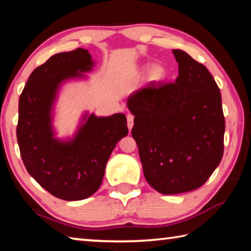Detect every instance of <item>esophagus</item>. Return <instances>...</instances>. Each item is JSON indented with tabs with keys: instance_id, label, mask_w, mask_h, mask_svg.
<instances>
[{
	"instance_id": "esophagus-1",
	"label": "esophagus",
	"mask_w": 251,
	"mask_h": 251,
	"mask_svg": "<svg viewBox=\"0 0 251 251\" xmlns=\"http://www.w3.org/2000/svg\"><path fill=\"white\" fill-rule=\"evenodd\" d=\"M133 126H134V116L131 115V114H128V115H127V127H128L129 130H131Z\"/></svg>"
}]
</instances>
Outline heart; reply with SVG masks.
Here are the masks:
<instances>
[{
  "mask_svg": "<svg viewBox=\"0 0 251 251\" xmlns=\"http://www.w3.org/2000/svg\"><path fill=\"white\" fill-rule=\"evenodd\" d=\"M151 78L154 80H160L161 78H164L165 76V70L161 67L160 65H154L151 69L150 72Z\"/></svg>",
  "mask_w": 251,
  "mask_h": 251,
  "instance_id": "1",
  "label": "heart"
}]
</instances>
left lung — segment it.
Returning <instances> with one entry per match:
<instances>
[{
  "label": "left lung",
  "mask_w": 251,
  "mask_h": 251,
  "mask_svg": "<svg viewBox=\"0 0 251 251\" xmlns=\"http://www.w3.org/2000/svg\"><path fill=\"white\" fill-rule=\"evenodd\" d=\"M175 82H151L127 101L135 116L131 136L144 175L165 195L197 189L224 155L222 94L205 65L184 50H173Z\"/></svg>",
  "instance_id": "obj_1"
}]
</instances>
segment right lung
Segmentation results:
<instances>
[{
	"instance_id": "obj_1",
	"label": "right lung",
	"mask_w": 251,
	"mask_h": 251,
	"mask_svg": "<svg viewBox=\"0 0 251 251\" xmlns=\"http://www.w3.org/2000/svg\"><path fill=\"white\" fill-rule=\"evenodd\" d=\"M84 49L58 53L29 75L19 100L16 137L25 168L50 194L80 201L100 188L105 167L118 141L128 134L124 114L91 115L72 142L53 138L50 108L62 80L91 70Z\"/></svg>"
}]
</instances>
